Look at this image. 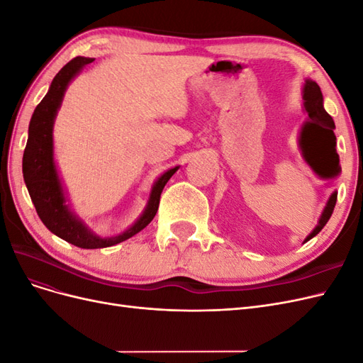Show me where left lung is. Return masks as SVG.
Listing matches in <instances>:
<instances>
[{
  "mask_svg": "<svg viewBox=\"0 0 363 363\" xmlns=\"http://www.w3.org/2000/svg\"><path fill=\"white\" fill-rule=\"evenodd\" d=\"M304 107H306V112L309 115L311 121L309 123H306L301 131V145L303 150L306 151L307 148L311 150H328L332 152V156L335 157V167L330 172H323V171H318L320 172L323 177H333L339 172V159L336 155V136L333 133L335 130V123H333V118L328 115L324 111V106H323V94L320 86H318L315 82L312 80H306L304 84ZM311 160V159H309ZM336 200H337V194L335 192L330 200H328L323 216L320 219V224L316 225V228L313 232L306 238V242L307 240H311L313 236H316L318 233L321 232L323 227L327 224L328 219H330L333 211H335V206H336Z\"/></svg>",
  "mask_w": 363,
  "mask_h": 363,
  "instance_id": "obj_1",
  "label": "left lung"
}]
</instances>
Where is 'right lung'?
I'll return each instance as SVG.
<instances>
[{
  "instance_id": "right-lung-1",
  "label": "right lung",
  "mask_w": 363,
  "mask_h": 363,
  "mask_svg": "<svg viewBox=\"0 0 363 363\" xmlns=\"http://www.w3.org/2000/svg\"><path fill=\"white\" fill-rule=\"evenodd\" d=\"M91 62H94V59L75 57L65 65L57 75L54 77L48 94L43 96V100L38 104L35 113L31 116L28 140L23 157L24 182L40 221L47 225L50 232L65 239L67 242L87 250L116 245L135 236L142 228H145L157 213L164 184L172 177V174L179 169L172 168L162 175L151 191L150 203L144 215L139 218V221L133 227L116 238H96L72 216L67 204H65L63 191L52 162V123L68 83L84 65Z\"/></svg>"
}]
</instances>
